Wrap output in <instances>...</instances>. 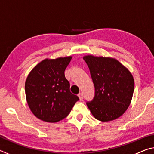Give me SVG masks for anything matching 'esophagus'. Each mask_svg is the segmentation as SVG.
<instances>
[{
  "label": "esophagus",
  "mask_w": 154,
  "mask_h": 154,
  "mask_svg": "<svg viewBox=\"0 0 154 154\" xmlns=\"http://www.w3.org/2000/svg\"><path fill=\"white\" fill-rule=\"evenodd\" d=\"M78 96H79L80 100H82L83 99V93H82V92L79 93V94H78Z\"/></svg>",
  "instance_id": "34e87169"
}]
</instances>
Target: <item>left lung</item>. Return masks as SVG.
Segmentation results:
<instances>
[{"instance_id": "obj_1", "label": "left lung", "mask_w": 154, "mask_h": 154, "mask_svg": "<svg viewBox=\"0 0 154 154\" xmlns=\"http://www.w3.org/2000/svg\"><path fill=\"white\" fill-rule=\"evenodd\" d=\"M94 85V96L87 106L96 119L112 121L127 110L134 92L131 73L116 59L86 56L83 57Z\"/></svg>"}]
</instances>
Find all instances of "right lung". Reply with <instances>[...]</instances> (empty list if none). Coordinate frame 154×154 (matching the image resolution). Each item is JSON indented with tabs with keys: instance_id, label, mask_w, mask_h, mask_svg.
Here are the masks:
<instances>
[{
	"instance_id": "obj_1",
	"label": "right lung",
	"mask_w": 154,
	"mask_h": 154,
	"mask_svg": "<svg viewBox=\"0 0 154 154\" xmlns=\"http://www.w3.org/2000/svg\"><path fill=\"white\" fill-rule=\"evenodd\" d=\"M71 58L44 60L28 75L25 83L27 103L33 114L41 120H61L79 100L71 92L70 83L64 75Z\"/></svg>"
}]
</instances>
